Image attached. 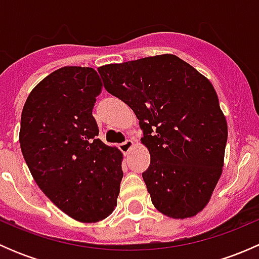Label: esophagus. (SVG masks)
<instances>
[{"mask_svg":"<svg viewBox=\"0 0 259 259\" xmlns=\"http://www.w3.org/2000/svg\"><path fill=\"white\" fill-rule=\"evenodd\" d=\"M134 144H135L134 140L127 139V140H125L124 143H121V144L119 145V148H120V150L122 151V153L127 154L130 150H132V148H133V146H134Z\"/></svg>","mask_w":259,"mask_h":259,"instance_id":"34e87169","label":"esophagus"}]
</instances>
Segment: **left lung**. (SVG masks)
I'll list each match as a JSON object with an SVG mask.
<instances>
[{"label":"left lung","mask_w":259,"mask_h":259,"mask_svg":"<svg viewBox=\"0 0 259 259\" xmlns=\"http://www.w3.org/2000/svg\"><path fill=\"white\" fill-rule=\"evenodd\" d=\"M105 89L133 109L150 154L143 173L151 202L185 219L209 203L224 165L228 126L213 85L171 54L98 69Z\"/></svg>","instance_id":"8db88e82"}]
</instances>
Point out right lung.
Segmentation results:
<instances>
[{
  "label": "right lung",
  "mask_w": 259,
  "mask_h": 259,
  "mask_svg": "<svg viewBox=\"0 0 259 259\" xmlns=\"http://www.w3.org/2000/svg\"><path fill=\"white\" fill-rule=\"evenodd\" d=\"M101 89L93 67L64 66L32 89L21 114V150L36 184L82 223L113 213L122 179V153L98 139L93 109Z\"/></svg>",
  "instance_id": "obj_1"
}]
</instances>
